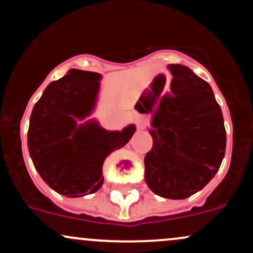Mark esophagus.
Returning a JSON list of instances; mask_svg holds the SVG:
<instances>
[{"mask_svg":"<svg viewBox=\"0 0 253 253\" xmlns=\"http://www.w3.org/2000/svg\"><path fill=\"white\" fill-rule=\"evenodd\" d=\"M145 127H146V125L144 124L143 121H138L137 122V128L139 129V131H143V129H145Z\"/></svg>","mask_w":253,"mask_h":253,"instance_id":"34e87169","label":"esophagus"}]
</instances>
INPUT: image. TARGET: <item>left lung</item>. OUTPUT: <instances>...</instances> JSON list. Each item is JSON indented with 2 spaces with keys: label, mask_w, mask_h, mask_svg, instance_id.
<instances>
[{
  "label": "left lung",
  "mask_w": 253,
  "mask_h": 253,
  "mask_svg": "<svg viewBox=\"0 0 253 253\" xmlns=\"http://www.w3.org/2000/svg\"><path fill=\"white\" fill-rule=\"evenodd\" d=\"M168 69L170 93L152 112L149 133L154 143L144 158V177L157 196L185 199L220 169L226 129L211 86L186 66L168 65Z\"/></svg>",
  "instance_id": "obj_1"
}]
</instances>
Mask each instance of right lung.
Instances as JSON below:
<instances>
[{
  "label": "right lung",
  "instance_id": "right-lung-1",
  "mask_svg": "<svg viewBox=\"0 0 253 253\" xmlns=\"http://www.w3.org/2000/svg\"><path fill=\"white\" fill-rule=\"evenodd\" d=\"M101 79L95 72L69 69L46 86L30 118L27 146L33 166L50 188L69 198L101 188L104 160L137 129L128 125L108 131L95 119H86L96 108Z\"/></svg>",
  "mask_w": 253,
  "mask_h": 253
}]
</instances>
